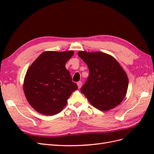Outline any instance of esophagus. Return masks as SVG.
Segmentation results:
<instances>
[{"mask_svg":"<svg viewBox=\"0 0 154 154\" xmlns=\"http://www.w3.org/2000/svg\"><path fill=\"white\" fill-rule=\"evenodd\" d=\"M77 86L79 89H80V88L82 87V82H81V81H79V82H77Z\"/></svg>","mask_w":154,"mask_h":154,"instance_id":"obj_1","label":"esophagus"}]
</instances>
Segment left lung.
Segmentation results:
<instances>
[{
    "label": "left lung",
    "instance_id": "1",
    "mask_svg": "<svg viewBox=\"0 0 154 154\" xmlns=\"http://www.w3.org/2000/svg\"><path fill=\"white\" fill-rule=\"evenodd\" d=\"M89 76L81 91L96 109L107 111L117 106L125 97L128 79L123 68L111 55L100 51H79Z\"/></svg>",
    "mask_w": 154,
    "mask_h": 154
}]
</instances>
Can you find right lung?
<instances>
[{
  "instance_id": "right-lung-1",
  "label": "right lung",
  "mask_w": 154,
  "mask_h": 154,
  "mask_svg": "<svg viewBox=\"0 0 154 154\" xmlns=\"http://www.w3.org/2000/svg\"><path fill=\"white\" fill-rule=\"evenodd\" d=\"M73 54V51H45L28 68L24 92L29 104L39 113L51 116L60 112L77 89L65 68Z\"/></svg>"
}]
</instances>
